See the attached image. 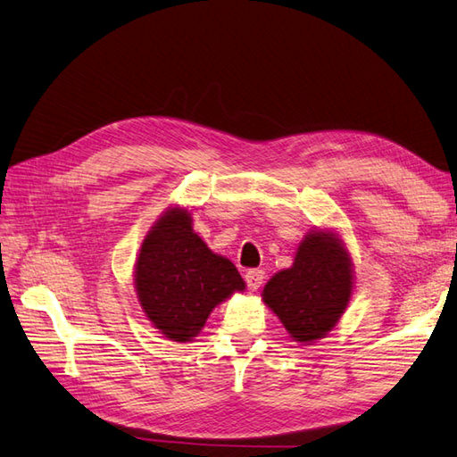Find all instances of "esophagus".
<instances>
[{
    "instance_id": "obj_1",
    "label": "esophagus",
    "mask_w": 457,
    "mask_h": 457,
    "mask_svg": "<svg viewBox=\"0 0 457 457\" xmlns=\"http://www.w3.org/2000/svg\"><path fill=\"white\" fill-rule=\"evenodd\" d=\"M265 279V271L263 270H250L246 271V283L250 291H258V288L263 285Z\"/></svg>"
}]
</instances>
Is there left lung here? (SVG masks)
<instances>
[{"label": "left lung", "mask_w": 457, "mask_h": 457, "mask_svg": "<svg viewBox=\"0 0 457 457\" xmlns=\"http://www.w3.org/2000/svg\"><path fill=\"white\" fill-rule=\"evenodd\" d=\"M353 271L336 235L314 232L300 244L293 267L273 275L263 303L279 316L296 341L324 337L347 308Z\"/></svg>", "instance_id": "8db88e82"}]
</instances>
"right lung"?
Listing matches in <instances>:
<instances>
[{
	"mask_svg": "<svg viewBox=\"0 0 457 457\" xmlns=\"http://www.w3.org/2000/svg\"><path fill=\"white\" fill-rule=\"evenodd\" d=\"M143 312L172 341H190L211 310L244 291L237 267L207 248L184 209H170L143 240L136 265Z\"/></svg>",
	"mask_w": 457,
	"mask_h": 457,
	"instance_id": "right-lung-1",
	"label": "right lung"
}]
</instances>
